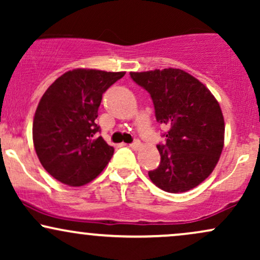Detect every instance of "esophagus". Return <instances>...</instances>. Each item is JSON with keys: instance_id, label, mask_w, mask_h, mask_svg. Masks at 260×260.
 Wrapping results in <instances>:
<instances>
[{"instance_id": "obj_1", "label": "esophagus", "mask_w": 260, "mask_h": 260, "mask_svg": "<svg viewBox=\"0 0 260 260\" xmlns=\"http://www.w3.org/2000/svg\"><path fill=\"white\" fill-rule=\"evenodd\" d=\"M128 147L134 149V150H137V149L140 148V142H139V140H134V142L131 143V144L128 145Z\"/></svg>"}]
</instances>
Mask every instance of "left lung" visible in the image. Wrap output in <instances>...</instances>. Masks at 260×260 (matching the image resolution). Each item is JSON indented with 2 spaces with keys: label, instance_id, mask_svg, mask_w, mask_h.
Returning <instances> with one entry per match:
<instances>
[{
  "label": "left lung",
  "instance_id": "obj_1",
  "mask_svg": "<svg viewBox=\"0 0 260 260\" xmlns=\"http://www.w3.org/2000/svg\"><path fill=\"white\" fill-rule=\"evenodd\" d=\"M150 94L155 117L168 128L165 144H157L159 168L149 171L155 186L169 193L187 192L201 184L220 159L225 122L210 90L178 68L131 72Z\"/></svg>",
  "mask_w": 260,
  "mask_h": 260
}]
</instances>
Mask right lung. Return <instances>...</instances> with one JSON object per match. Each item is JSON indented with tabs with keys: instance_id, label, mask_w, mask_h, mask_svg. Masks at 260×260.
<instances>
[{
	"instance_id": "add662e5",
	"label": "right lung",
	"mask_w": 260,
	"mask_h": 260,
	"mask_svg": "<svg viewBox=\"0 0 260 260\" xmlns=\"http://www.w3.org/2000/svg\"><path fill=\"white\" fill-rule=\"evenodd\" d=\"M126 72L77 68L58 77L39 101L32 142L44 169L53 178L79 187L96 178L113 155L98 137L103 94Z\"/></svg>"
}]
</instances>
